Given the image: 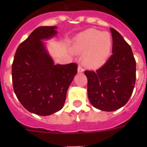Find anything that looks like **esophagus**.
Here are the masks:
<instances>
[{"instance_id": "1", "label": "esophagus", "mask_w": 147, "mask_h": 147, "mask_svg": "<svg viewBox=\"0 0 147 147\" xmlns=\"http://www.w3.org/2000/svg\"><path fill=\"white\" fill-rule=\"evenodd\" d=\"M83 71H84V68H83V67L80 65L78 66V72L82 73L83 72Z\"/></svg>"}]
</instances>
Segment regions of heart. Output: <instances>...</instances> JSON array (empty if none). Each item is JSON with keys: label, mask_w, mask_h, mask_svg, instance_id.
<instances>
[{"label": "heart", "mask_w": 147, "mask_h": 147, "mask_svg": "<svg viewBox=\"0 0 147 147\" xmlns=\"http://www.w3.org/2000/svg\"><path fill=\"white\" fill-rule=\"evenodd\" d=\"M75 51L84 54V62L89 67H98L107 62L112 49V38L107 32L87 29L78 35Z\"/></svg>", "instance_id": "1"}]
</instances>
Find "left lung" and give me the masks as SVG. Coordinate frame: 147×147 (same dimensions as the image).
Listing matches in <instances>:
<instances>
[{
  "label": "left lung",
  "mask_w": 147,
  "mask_h": 147,
  "mask_svg": "<svg viewBox=\"0 0 147 147\" xmlns=\"http://www.w3.org/2000/svg\"><path fill=\"white\" fill-rule=\"evenodd\" d=\"M113 54L96 71H85L88 95L93 107L103 111H114L129 101L136 79V62L130 45L114 28Z\"/></svg>",
  "instance_id": "1"
}]
</instances>
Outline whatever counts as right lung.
Instances as JSON below:
<instances>
[{
    "instance_id": "obj_1",
    "label": "right lung",
    "mask_w": 147,
    "mask_h": 147,
    "mask_svg": "<svg viewBox=\"0 0 147 147\" xmlns=\"http://www.w3.org/2000/svg\"><path fill=\"white\" fill-rule=\"evenodd\" d=\"M56 26L38 27L19 45L12 65L14 91L28 111L49 115L63 107L68 87L77 74V65H54L42 40L57 34Z\"/></svg>"
}]
</instances>
